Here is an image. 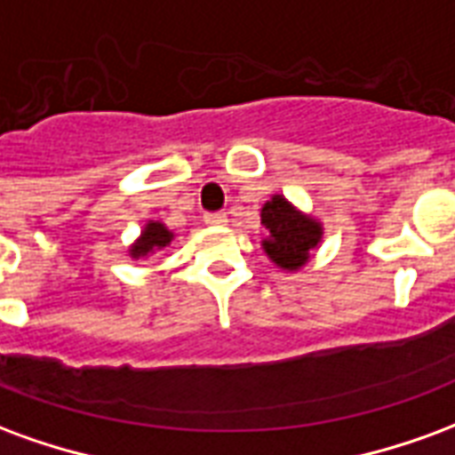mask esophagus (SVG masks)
<instances>
[{
  "instance_id": "obj_1",
  "label": "esophagus",
  "mask_w": 455,
  "mask_h": 455,
  "mask_svg": "<svg viewBox=\"0 0 455 455\" xmlns=\"http://www.w3.org/2000/svg\"><path fill=\"white\" fill-rule=\"evenodd\" d=\"M204 221H207L209 227H224L228 219L224 212H217V214H207V217H204Z\"/></svg>"
}]
</instances>
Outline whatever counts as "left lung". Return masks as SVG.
I'll list each match as a JSON object with an SVG mask.
<instances>
[{"label":"left lung","instance_id":"obj_1","mask_svg":"<svg viewBox=\"0 0 455 455\" xmlns=\"http://www.w3.org/2000/svg\"><path fill=\"white\" fill-rule=\"evenodd\" d=\"M260 224L266 227V236L260 246L285 273H297L309 263L322 238H324V224L295 207L285 195H273L260 209Z\"/></svg>","mask_w":455,"mask_h":455}]
</instances>
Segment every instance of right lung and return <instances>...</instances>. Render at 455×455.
Instances as JSON below:
<instances>
[{"mask_svg":"<svg viewBox=\"0 0 455 455\" xmlns=\"http://www.w3.org/2000/svg\"><path fill=\"white\" fill-rule=\"evenodd\" d=\"M172 238H175V234L163 221L148 219L140 228L139 238L131 243L126 253H129L131 260H140V258H148L153 253H158V251H165L172 243Z\"/></svg>","mask_w":455,"mask_h":455,"instance_id":"right-lung-1","label":"right lung"}]
</instances>
